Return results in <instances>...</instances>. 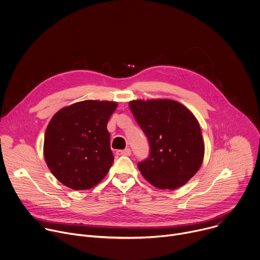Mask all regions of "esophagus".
<instances>
[{"label":"esophagus","mask_w":260,"mask_h":260,"mask_svg":"<svg viewBox=\"0 0 260 260\" xmlns=\"http://www.w3.org/2000/svg\"><path fill=\"white\" fill-rule=\"evenodd\" d=\"M132 154V151H131V149L129 148H126V149H124V150H118V151H116V155H123V156H129Z\"/></svg>","instance_id":"esophagus-1"}]
</instances>
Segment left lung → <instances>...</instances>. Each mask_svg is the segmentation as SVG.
Segmentation results:
<instances>
[{"label":"left lung","instance_id":"left-lung-1","mask_svg":"<svg viewBox=\"0 0 260 260\" xmlns=\"http://www.w3.org/2000/svg\"><path fill=\"white\" fill-rule=\"evenodd\" d=\"M150 146L138 164L143 177L160 189L181 187L200 170L205 144L198 119L173 100H137L128 104Z\"/></svg>","mask_w":260,"mask_h":260}]
</instances>
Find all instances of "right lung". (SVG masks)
I'll return each instance as SVG.
<instances>
[{
  "instance_id": "right-lung-1",
  "label": "right lung",
  "mask_w": 260,
  "mask_h": 260,
  "mask_svg": "<svg viewBox=\"0 0 260 260\" xmlns=\"http://www.w3.org/2000/svg\"><path fill=\"white\" fill-rule=\"evenodd\" d=\"M115 102L87 100L60 109L44 137L45 161L64 186L89 189L109 172L114 156L107 129Z\"/></svg>"
}]
</instances>
